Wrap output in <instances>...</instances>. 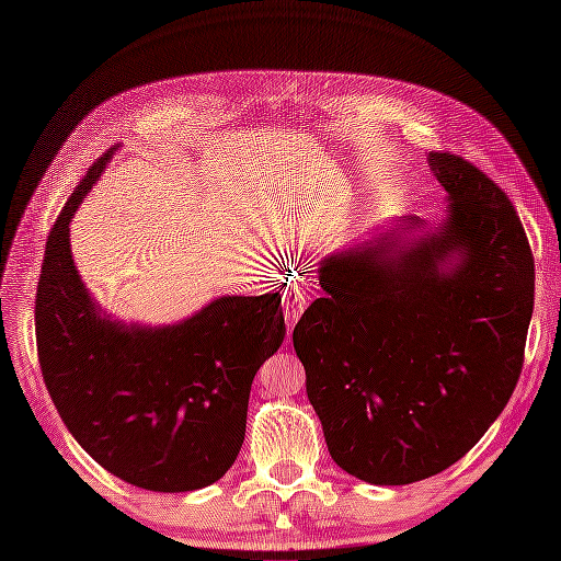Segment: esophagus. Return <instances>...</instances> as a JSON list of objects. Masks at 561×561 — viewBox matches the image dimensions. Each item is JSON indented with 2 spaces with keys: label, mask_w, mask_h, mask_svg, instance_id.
Segmentation results:
<instances>
[{
  "label": "esophagus",
  "mask_w": 561,
  "mask_h": 561,
  "mask_svg": "<svg viewBox=\"0 0 561 561\" xmlns=\"http://www.w3.org/2000/svg\"><path fill=\"white\" fill-rule=\"evenodd\" d=\"M307 307H309V285L301 280L287 283V287L283 290V313H285L287 330H293L297 325V320L301 318Z\"/></svg>",
  "instance_id": "esophagus-1"
}]
</instances>
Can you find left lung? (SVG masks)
Instances as JSON below:
<instances>
[{
  "instance_id": "left-lung-1",
  "label": "left lung",
  "mask_w": 561,
  "mask_h": 561,
  "mask_svg": "<svg viewBox=\"0 0 561 561\" xmlns=\"http://www.w3.org/2000/svg\"><path fill=\"white\" fill-rule=\"evenodd\" d=\"M428 163L449 194L445 225L322 260L325 295L293 332L330 456L369 484L433 478L478 445L517 386L534 313L511 198L463 157Z\"/></svg>"
}]
</instances>
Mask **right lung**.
<instances>
[{"label":"right lung","instance_id":"add662e5","mask_svg":"<svg viewBox=\"0 0 561 561\" xmlns=\"http://www.w3.org/2000/svg\"><path fill=\"white\" fill-rule=\"evenodd\" d=\"M114 151L89 168L48 233L35 299L42 377L100 466L180 494L217 482L239 456L252 379L285 336L280 295L219 297L159 330L100 316L75 268L70 222Z\"/></svg>","mask_w":561,"mask_h":561}]
</instances>
